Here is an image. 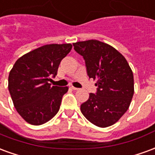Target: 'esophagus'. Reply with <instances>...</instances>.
<instances>
[{"instance_id": "obj_1", "label": "esophagus", "mask_w": 155, "mask_h": 155, "mask_svg": "<svg viewBox=\"0 0 155 155\" xmlns=\"http://www.w3.org/2000/svg\"><path fill=\"white\" fill-rule=\"evenodd\" d=\"M70 88H71V89H72V90H74V91H77V90H79L78 88L74 87V86H73V85H71V86H70Z\"/></svg>"}]
</instances>
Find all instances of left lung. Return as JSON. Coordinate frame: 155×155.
<instances>
[{
  "label": "left lung",
  "mask_w": 155,
  "mask_h": 155,
  "mask_svg": "<svg viewBox=\"0 0 155 155\" xmlns=\"http://www.w3.org/2000/svg\"><path fill=\"white\" fill-rule=\"evenodd\" d=\"M73 45L97 86L96 94L91 93L81 105V113L96 126H111L130 107L134 92L132 70L123 54L106 43L89 40Z\"/></svg>",
  "instance_id": "8db88e82"
}]
</instances>
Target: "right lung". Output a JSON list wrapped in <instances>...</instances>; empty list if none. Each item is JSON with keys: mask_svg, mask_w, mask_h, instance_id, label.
I'll list each match as a JSON object with an SVG mask.
<instances>
[{"mask_svg": "<svg viewBox=\"0 0 155 155\" xmlns=\"http://www.w3.org/2000/svg\"><path fill=\"white\" fill-rule=\"evenodd\" d=\"M72 49L71 44H50L26 53L10 71L8 89L18 114L33 125L51 120L60 110L69 88L51 86V76Z\"/></svg>", "mask_w": 155, "mask_h": 155, "instance_id": "right-lung-1", "label": "right lung"}]
</instances>
